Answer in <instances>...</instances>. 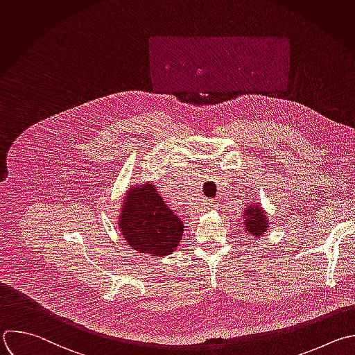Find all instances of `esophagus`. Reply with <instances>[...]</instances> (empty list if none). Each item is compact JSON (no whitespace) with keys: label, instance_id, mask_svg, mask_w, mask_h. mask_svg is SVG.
Instances as JSON below:
<instances>
[{"label":"esophagus","instance_id":"1","mask_svg":"<svg viewBox=\"0 0 355 355\" xmlns=\"http://www.w3.org/2000/svg\"><path fill=\"white\" fill-rule=\"evenodd\" d=\"M216 207H217V202H214V200H211V199L206 202V209H207V210H211V209H216Z\"/></svg>","mask_w":355,"mask_h":355}]
</instances>
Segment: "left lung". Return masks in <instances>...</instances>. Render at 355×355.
<instances>
[{
    "mask_svg": "<svg viewBox=\"0 0 355 355\" xmlns=\"http://www.w3.org/2000/svg\"><path fill=\"white\" fill-rule=\"evenodd\" d=\"M243 217L245 234L254 239H259V235L265 234L268 231V227L270 225L266 213L259 203H250V206H247L243 211Z\"/></svg>",
    "mask_w": 355,
    "mask_h": 355,
    "instance_id": "left-lung-1",
    "label": "left lung"
}]
</instances>
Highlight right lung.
<instances>
[{
    "label": "right lung",
    "mask_w": 355,
    "mask_h": 355,
    "mask_svg": "<svg viewBox=\"0 0 355 355\" xmlns=\"http://www.w3.org/2000/svg\"><path fill=\"white\" fill-rule=\"evenodd\" d=\"M118 218L128 245L150 257L162 258L174 252L185 230V224L150 182L130 188Z\"/></svg>",
    "instance_id": "right-lung-1"
}]
</instances>
